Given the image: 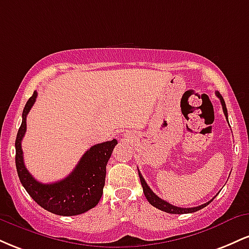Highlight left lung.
<instances>
[{
  "mask_svg": "<svg viewBox=\"0 0 249 249\" xmlns=\"http://www.w3.org/2000/svg\"><path fill=\"white\" fill-rule=\"evenodd\" d=\"M215 95L218 96V98L220 99V102H221L222 110H224V113H225V116H226V119H227V122H228V118H227L228 113H227V108H226V104H225L224 98H222V96L220 95L218 91H216V92H215ZM138 174H139V178H141L142 191H144V194H145V196H146L147 201L150 202V204L152 205V206H154L156 208H158V210H160V211H164V212H166V213H171V214H186V213L196 212V211H199V210H201V208L206 207L207 205L210 204V202H212L213 199L215 198V196H214V198H213L212 200H210V201L206 202V204H202V205H200V206H196V207L182 208V207L173 206V205L168 204L167 201H165V200L160 199L158 196H157V194L153 193V191L151 190L150 187H148V185L146 184V181H145V179L142 178V173L139 172V170H138Z\"/></svg>",
  "mask_w": 249,
  "mask_h": 249,
  "instance_id": "8db88e82",
  "label": "left lung"
}]
</instances>
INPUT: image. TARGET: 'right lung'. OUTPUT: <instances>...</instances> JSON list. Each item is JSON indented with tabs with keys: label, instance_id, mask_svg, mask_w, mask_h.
Here are the masks:
<instances>
[{
	"label": "right lung",
	"instance_id": "1",
	"mask_svg": "<svg viewBox=\"0 0 249 249\" xmlns=\"http://www.w3.org/2000/svg\"><path fill=\"white\" fill-rule=\"evenodd\" d=\"M37 91L28 99L22 113V124L16 136V170L22 185L39 206L57 215H78L88 212L99 202L107 176V165L116 139L96 144L83 154L75 170L67 178L53 184L37 181L25 167L22 151V139L27 131V116L35 104Z\"/></svg>",
	"mask_w": 249,
	"mask_h": 249
}]
</instances>
